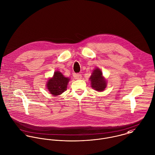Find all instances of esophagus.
<instances>
[{
  "instance_id": "obj_1",
  "label": "esophagus",
  "mask_w": 155,
  "mask_h": 155,
  "mask_svg": "<svg viewBox=\"0 0 155 155\" xmlns=\"http://www.w3.org/2000/svg\"><path fill=\"white\" fill-rule=\"evenodd\" d=\"M74 78L76 79H82V75L81 74H75L74 75Z\"/></svg>"
}]
</instances>
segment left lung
I'll return each instance as SVG.
<instances>
[{"label":"left lung","mask_w":155,"mask_h":155,"mask_svg":"<svg viewBox=\"0 0 155 155\" xmlns=\"http://www.w3.org/2000/svg\"><path fill=\"white\" fill-rule=\"evenodd\" d=\"M91 87L97 91H103L106 88L107 82L103 76V73L98 68H95L89 78Z\"/></svg>","instance_id":"8db88e82"}]
</instances>
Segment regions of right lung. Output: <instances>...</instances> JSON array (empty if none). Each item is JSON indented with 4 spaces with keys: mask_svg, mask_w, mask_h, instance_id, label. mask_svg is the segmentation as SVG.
Instances as JSON below:
<instances>
[{
    "mask_svg": "<svg viewBox=\"0 0 155 155\" xmlns=\"http://www.w3.org/2000/svg\"><path fill=\"white\" fill-rule=\"evenodd\" d=\"M69 81L68 78L64 77L59 71H56L53 77L48 81L46 87L51 94L56 97L66 91Z\"/></svg>",
    "mask_w": 155,
    "mask_h": 155,
    "instance_id": "obj_1",
    "label": "right lung"
}]
</instances>
